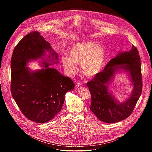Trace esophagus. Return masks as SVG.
I'll return each mask as SVG.
<instances>
[{"label":"esophagus","instance_id":"1","mask_svg":"<svg viewBox=\"0 0 152 152\" xmlns=\"http://www.w3.org/2000/svg\"><path fill=\"white\" fill-rule=\"evenodd\" d=\"M83 86V84L81 83H80V82H78L77 84H76V87H77V88H79V87H82Z\"/></svg>","mask_w":152,"mask_h":152}]
</instances>
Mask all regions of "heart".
<instances>
[{
    "mask_svg": "<svg viewBox=\"0 0 152 152\" xmlns=\"http://www.w3.org/2000/svg\"><path fill=\"white\" fill-rule=\"evenodd\" d=\"M68 56L63 57L61 61L69 75H72L77 72L76 63H81L83 73L88 77H93L102 69L107 53L104 47L89 40L75 44L69 51Z\"/></svg>",
    "mask_w": 152,
    "mask_h": 152,
    "instance_id": "b5f03b06",
    "label": "heart"
}]
</instances>
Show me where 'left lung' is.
<instances>
[{
    "mask_svg": "<svg viewBox=\"0 0 152 152\" xmlns=\"http://www.w3.org/2000/svg\"><path fill=\"white\" fill-rule=\"evenodd\" d=\"M140 60L137 49L133 45L130 51L119 52L102 72L87 83L91 95L90 109L101 121L110 124L118 122L132 113L142 89ZM121 69L129 73L134 89L126 101L119 103L109 93L108 84L116 72Z\"/></svg>",
    "mask_w": 152,
    "mask_h": 152,
    "instance_id": "1",
    "label": "left lung"
}]
</instances>
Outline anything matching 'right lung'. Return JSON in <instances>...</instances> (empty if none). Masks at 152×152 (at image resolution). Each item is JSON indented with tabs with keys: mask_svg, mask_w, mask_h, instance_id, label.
<instances>
[{
	"mask_svg": "<svg viewBox=\"0 0 152 152\" xmlns=\"http://www.w3.org/2000/svg\"><path fill=\"white\" fill-rule=\"evenodd\" d=\"M46 51L50 52L49 58L43 59ZM58 56L50 44L37 31L24 36L13 51L11 94L22 113L31 121L44 123L51 120L62 108L65 94L74 89L75 84L69 77L48 67L58 63ZM38 58H42L45 68L39 71H30L26 63Z\"/></svg>",
	"mask_w": 152,
	"mask_h": 152,
	"instance_id": "1",
	"label": "right lung"
}]
</instances>
